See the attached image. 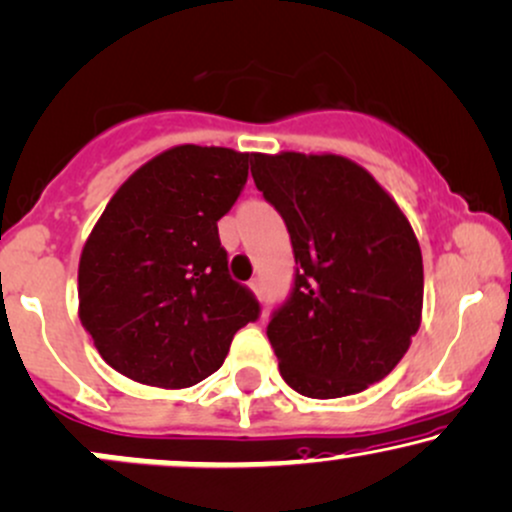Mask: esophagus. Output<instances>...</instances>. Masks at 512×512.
Instances as JSON below:
<instances>
[{
    "mask_svg": "<svg viewBox=\"0 0 512 512\" xmlns=\"http://www.w3.org/2000/svg\"><path fill=\"white\" fill-rule=\"evenodd\" d=\"M249 287H251V292L256 294V297H263V282L258 280V278H254L249 282Z\"/></svg>",
    "mask_w": 512,
    "mask_h": 512,
    "instance_id": "1",
    "label": "esophagus"
}]
</instances>
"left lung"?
Masks as SVG:
<instances>
[{"mask_svg": "<svg viewBox=\"0 0 512 512\" xmlns=\"http://www.w3.org/2000/svg\"><path fill=\"white\" fill-rule=\"evenodd\" d=\"M251 177L285 220L294 285L268 323L285 383L306 398L362 393L410 350L424 266L410 220L342 155H251Z\"/></svg>", "mask_w": 512, "mask_h": 512, "instance_id": "8db88e82", "label": "left lung"}]
</instances>
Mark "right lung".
<instances>
[{
	"instance_id": "obj_1",
	"label": "right lung",
	"mask_w": 512,
	"mask_h": 512,
	"mask_svg": "<svg viewBox=\"0 0 512 512\" xmlns=\"http://www.w3.org/2000/svg\"><path fill=\"white\" fill-rule=\"evenodd\" d=\"M249 162L232 148H170L102 210L78 263V318L114 371L146 386H196L261 314L230 278L218 237Z\"/></svg>"
}]
</instances>
